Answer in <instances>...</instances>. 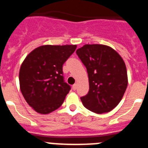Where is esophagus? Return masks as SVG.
<instances>
[{"label":"esophagus","mask_w":148,"mask_h":148,"mask_svg":"<svg viewBox=\"0 0 148 148\" xmlns=\"http://www.w3.org/2000/svg\"><path fill=\"white\" fill-rule=\"evenodd\" d=\"M72 88H73V89H74V90L77 89V83H75V84L73 85Z\"/></svg>","instance_id":"34e87169"}]
</instances>
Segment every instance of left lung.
I'll return each instance as SVG.
<instances>
[{
  "label": "left lung",
  "mask_w": 148,
  "mask_h": 148,
  "mask_svg": "<svg viewBox=\"0 0 148 148\" xmlns=\"http://www.w3.org/2000/svg\"><path fill=\"white\" fill-rule=\"evenodd\" d=\"M76 53L88 76L89 91L80 97L83 106L97 114L112 110L127 87L124 60L115 50L103 45H85Z\"/></svg>",
  "instance_id": "8db88e82"
}]
</instances>
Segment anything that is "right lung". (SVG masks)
Listing matches in <instances>:
<instances>
[{"mask_svg":"<svg viewBox=\"0 0 148 148\" xmlns=\"http://www.w3.org/2000/svg\"><path fill=\"white\" fill-rule=\"evenodd\" d=\"M77 45H43L33 50L21 66V92L37 112L47 114L63 103L71 86L65 82L62 65Z\"/></svg>","mask_w":148,"mask_h":148,"instance_id":"1","label":"right lung"}]
</instances>
